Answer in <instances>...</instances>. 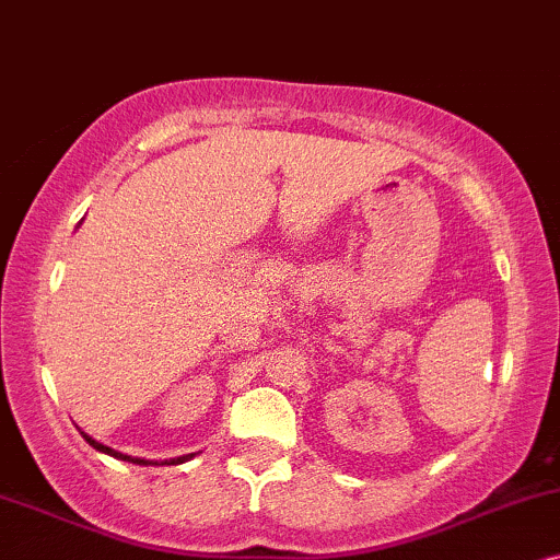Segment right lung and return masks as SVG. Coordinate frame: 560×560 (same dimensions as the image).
<instances>
[{"label": "right lung", "mask_w": 560, "mask_h": 560, "mask_svg": "<svg viewBox=\"0 0 560 560\" xmlns=\"http://www.w3.org/2000/svg\"><path fill=\"white\" fill-rule=\"evenodd\" d=\"M84 435V441L96 448L100 453H107V456L117 458V460H128V464H136V466H178V464H186V460H191L197 453H186V456H178V458H166V460H148V458H138V456H128V453H119L115 448H109V445H104L100 441H94L92 435H86V432H81Z\"/></svg>", "instance_id": "1"}]
</instances>
